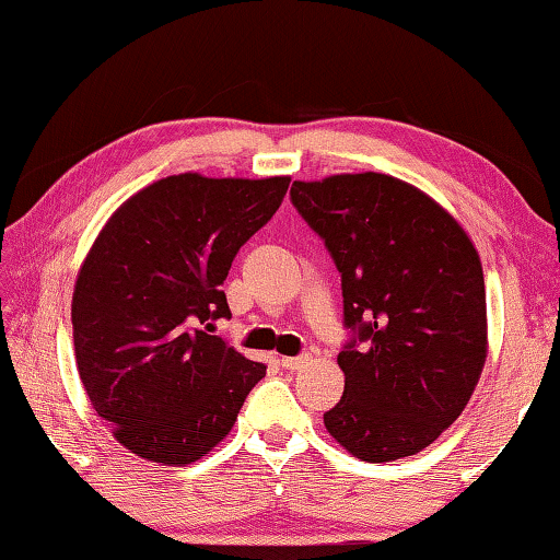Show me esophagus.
Masks as SVG:
<instances>
[{
  "instance_id": "obj_1",
  "label": "esophagus",
  "mask_w": 560,
  "mask_h": 560,
  "mask_svg": "<svg viewBox=\"0 0 560 560\" xmlns=\"http://www.w3.org/2000/svg\"><path fill=\"white\" fill-rule=\"evenodd\" d=\"M281 368L283 370H301L303 364L308 362V354H301V358H281Z\"/></svg>"
}]
</instances>
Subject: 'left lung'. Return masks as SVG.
Wrapping results in <instances>:
<instances>
[{
  "mask_svg": "<svg viewBox=\"0 0 560 560\" xmlns=\"http://www.w3.org/2000/svg\"><path fill=\"white\" fill-rule=\"evenodd\" d=\"M342 279V399L323 413L368 463L421 453L463 413L487 358L480 254L448 210L386 174L293 180Z\"/></svg>",
  "mask_w": 560,
  "mask_h": 560,
  "instance_id": "left-lung-1",
  "label": "left lung"
}]
</instances>
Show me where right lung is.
<instances>
[{
    "mask_svg": "<svg viewBox=\"0 0 560 560\" xmlns=\"http://www.w3.org/2000/svg\"><path fill=\"white\" fill-rule=\"evenodd\" d=\"M289 183L161 178L121 202L90 247L70 308L78 374L112 435L144 460H200L267 374L210 325L230 318L232 259Z\"/></svg>",
    "mask_w": 560,
    "mask_h": 560,
    "instance_id": "1",
    "label": "right lung"
}]
</instances>
